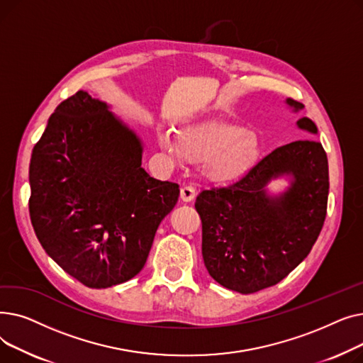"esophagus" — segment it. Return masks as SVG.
I'll list each match as a JSON object with an SVG mask.
<instances>
[{
    "label": "esophagus",
    "instance_id": "1",
    "mask_svg": "<svg viewBox=\"0 0 363 363\" xmlns=\"http://www.w3.org/2000/svg\"><path fill=\"white\" fill-rule=\"evenodd\" d=\"M196 188L194 186H189V185H185L181 188V200L185 201V203H189L193 201L196 199Z\"/></svg>",
    "mask_w": 363,
    "mask_h": 363
}]
</instances>
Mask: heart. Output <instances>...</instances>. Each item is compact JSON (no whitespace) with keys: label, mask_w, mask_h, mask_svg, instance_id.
Masks as SVG:
<instances>
[{"label":"heart","mask_w":363,"mask_h":363,"mask_svg":"<svg viewBox=\"0 0 363 363\" xmlns=\"http://www.w3.org/2000/svg\"><path fill=\"white\" fill-rule=\"evenodd\" d=\"M159 144L172 157L203 162L204 175L223 184L244 178L263 155L257 132L222 121L188 125L178 130L177 140L169 132H160Z\"/></svg>","instance_id":"1"}]
</instances>
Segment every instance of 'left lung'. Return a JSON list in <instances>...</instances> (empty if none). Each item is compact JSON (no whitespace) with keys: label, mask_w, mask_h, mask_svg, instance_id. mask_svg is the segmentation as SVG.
<instances>
[{"label":"left lung","mask_w":363,"mask_h":363,"mask_svg":"<svg viewBox=\"0 0 363 363\" xmlns=\"http://www.w3.org/2000/svg\"><path fill=\"white\" fill-rule=\"evenodd\" d=\"M296 111L301 103L287 99ZM316 133L309 118L297 121ZM292 177L291 188L272 198L265 186ZM328 159L316 140H298L275 148L244 178L204 189L196 200L201 218V253L211 277L225 289L250 294L272 287L306 257L327 216Z\"/></svg>","instance_id":"1"}]
</instances>
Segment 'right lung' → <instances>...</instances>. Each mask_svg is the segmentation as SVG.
Segmentation results:
<instances>
[{
  "label": "right lung",
  "instance_id": "obj_1",
  "mask_svg": "<svg viewBox=\"0 0 363 363\" xmlns=\"http://www.w3.org/2000/svg\"><path fill=\"white\" fill-rule=\"evenodd\" d=\"M143 143L86 91L57 106L29 164V213L47 255L89 289L135 277L179 185L141 167Z\"/></svg>",
  "mask_w": 363,
  "mask_h": 363
}]
</instances>
